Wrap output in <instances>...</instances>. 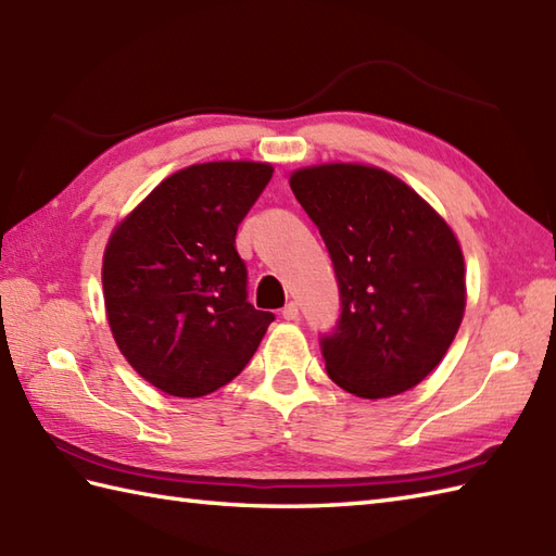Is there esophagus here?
Wrapping results in <instances>:
<instances>
[{
  "label": "esophagus",
  "instance_id": "34e87169",
  "mask_svg": "<svg viewBox=\"0 0 556 556\" xmlns=\"http://www.w3.org/2000/svg\"><path fill=\"white\" fill-rule=\"evenodd\" d=\"M281 317H285V320H289V323H296L299 320V303H287L285 305V311H281Z\"/></svg>",
  "mask_w": 556,
  "mask_h": 556
}]
</instances>
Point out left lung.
Returning a JSON list of instances; mask_svg holds the SVG:
<instances>
[{"label":"left lung","mask_w":556,"mask_h":556,"mask_svg":"<svg viewBox=\"0 0 556 556\" xmlns=\"http://www.w3.org/2000/svg\"><path fill=\"white\" fill-rule=\"evenodd\" d=\"M289 184L339 281V325L323 339L327 375L361 399L408 392L440 365L464 320L456 233L408 184L370 164H313Z\"/></svg>","instance_id":"left-lung-1"}]
</instances>
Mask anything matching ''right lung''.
<instances>
[{"label":"right lung","instance_id":"obj_1","mask_svg":"<svg viewBox=\"0 0 556 556\" xmlns=\"http://www.w3.org/2000/svg\"><path fill=\"white\" fill-rule=\"evenodd\" d=\"M267 162L174 172L116 224L102 255L116 346L160 392L198 399L231 382L275 315L245 301L236 229L269 184Z\"/></svg>","mask_w":556,"mask_h":556}]
</instances>
